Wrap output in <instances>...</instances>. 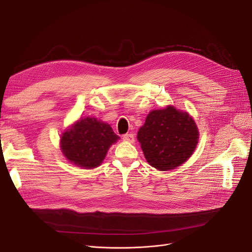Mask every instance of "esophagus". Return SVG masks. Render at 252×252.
Here are the masks:
<instances>
[{
    "mask_svg": "<svg viewBox=\"0 0 252 252\" xmlns=\"http://www.w3.org/2000/svg\"><path fill=\"white\" fill-rule=\"evenodd\" d=\"M123 139L128 143H134V136L131 133H126L123 135Z\"/></svg>",
    "mask_w": 252,
    "mask_h": 252,
    "instance_id": "1",
    "label": "esophagus"
}]
</instances>
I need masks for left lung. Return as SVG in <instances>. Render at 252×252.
<instances>
[{
    "label": "left lung",
    "mask_w": 252,
    "mask_h": 252,
    "mask_svg": "<svg viewBox=\"0 0 252 252\" xmlns=\"http://www.w3.org/2000/svg\"><path fill=\"white\" fill-rule=\"evenodd\" d=\"M198 138L193 118L173 105L151 110L137 132L148 163L162 172L186 162L193 154Z\"/></svg>",
    "instance_id": "1"
}]
</instances>
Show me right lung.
Here are the masks:
<instances>
[{
  "mask_svg": "<svg viewBox=\"0 0 252 252\" xmlns=\"http://www.w3.org/2000/svg\"><path fill=\"white\" fill-rule=\"evenodd\" d=\"M120 137L109 124L94 117L80 118L60 138V149L73 165L92 169L101 165L110 146Z\"/></svg>",
  "mask_w": 252,
  "mask_h": 252,
  "instance_id": "add662e5",
  "label": "right lung"
}]
</instances>
